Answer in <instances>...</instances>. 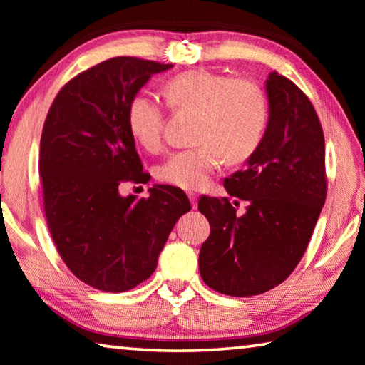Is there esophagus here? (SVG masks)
<instances>
[{
    "label": "esophagus",
    "instance_id": "esophagus-1",
    "mask_svg": "<svg viewBox=\"0 0 365 365\" xmlns=\"http://www.w3.org/2000/svg\"><path fill=\"white\" fill-rule=\"evenodd\" d=\"M188 198L190 202H192V207L197 208V200H198V195L193 193V192H188Z\"/></svg>",
    "mask_w": 365,
    "mask_h": 365
}]
</instances>
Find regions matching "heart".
<instances>
[{"mask_svg": "<svg viewBox=\"0 0 365 365\" xmlns=\"http://www.w3.org/2000/svg\"><path fill=\"white\" fill-rule=\"evenodd\" d=\"M175 110L197 112V145L173 152L158 167L163 183L183 190L202 188L225 158L241 163L258 150L266 135L269 107L264 92L246 78L193 69L177 74L163 87ZM165 110L150 94L133 96L127 107V127L137 143L157 150L162 143Z\"/></svg>", "mask_w": 365, "mask_h": 365, "instance_id": "1", "label": "heart"}]
</instances>
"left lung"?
I'll list each match as a JSON object with an SVG mask.
<instances>
[{"label":"left lung","instance_id":"8db88e82","mask_svg":"<svg viewBox=\"0 0 365 365\" xmlns=\"http://www.w3.org/2000/svg\"><path fill=\"white\" fill-rule=\"evenodd\" d=\"M269 120L245 170L225 178L230 198L203 197L210 236L198 256L205 284L228 296H256L283 283L309 245L326 202L324 133L307 96L273 71L266 79ZM245 199L247 212L235 206Z\"/></svg>","mask_w":365,"mask_h":365}]
</instances>
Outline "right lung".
<instances>
[{
    "mask_svg": "<svg viewBox=\"0 0 365 365\" xmlns=\"http://www.w3.org/2000/svg\"><path fill=\"white\" fill-rule=\"evenodd\" d=\"M172 64L107 59L71 79L51 106L39 148L44 213L56 248L76 278L107 292L150 278L177 220L190 212L183 190L155 185L150 197H122L145 182L127 107L153 74Z\"/></svg>",
    "mask_w": 365,
    "mask_h": 365,
    "instance_id": "right-lung-1",
    "label": "right lung"
}]
</instances>
